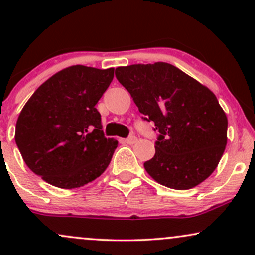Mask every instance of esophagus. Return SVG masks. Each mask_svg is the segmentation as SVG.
Returning a JSON list of instances; mask_svg holds the SVG:
<instances>
[{
	"label": "esophagus",
	"instance_id": "34e87169",
	"mask_svg": "<svg viewBox=\"0 0 255 255\" xmlns=\"http://www.w3.org/2000/svg\"><path fill=\"white\" fill-rule=\"evenodd\" d=\"M137 141V139H136V136H129V137H127V139L125 140V142L126 144H128V145H133V144H135V142Z\"/></svg>",
	"mask_w": 255,
	"mask_h": 255
}]
</instances>
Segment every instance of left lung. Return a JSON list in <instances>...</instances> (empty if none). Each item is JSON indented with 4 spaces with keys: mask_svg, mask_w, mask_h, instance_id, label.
<instances>
[{
    "mask_svg": "<svg viewBox=\"0 0 255 255\" xmlns=\"http://www.w3.org/2000/svg\"><path fill=\"white\" fill-rule=\"evenodd\" d=\"M116 78L146 121L159 131L144 163L162 186L191 189L217 168L227 146L228 119L211 90L170 63L119 67Z\"/></svg>",
    "mask_w": 255,
    "mask_h": 255,
    "instance_id": "left-lung-1",
    "label": "left lung"
}]
</instances>
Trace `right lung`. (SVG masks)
Instances as JSON below:
<instances>
[{"label":"right lung","mask_w":255,"mask_h":255,"mask_svg":"<svg viewBox=\"0 0 255 255\" xmlns=\"http://www.w3.org/2000/svg\"><path fill=\"white\" fill-rule=\"evenodd\" d=\"M114 68L77 64L40 85L22 108L15 142L26 165L58 188H79L101 176L118 140L105 137L96 104Z\"/></svg>","instance_id":"obj_1"}]
</instances>
